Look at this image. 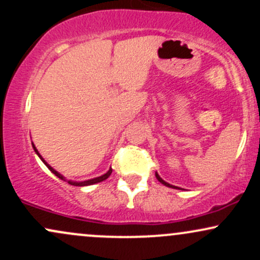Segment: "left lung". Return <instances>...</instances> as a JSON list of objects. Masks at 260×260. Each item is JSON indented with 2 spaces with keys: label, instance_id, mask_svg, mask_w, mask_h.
<instances>
[{
  "label": "left lung",
  "instance_id": "1",
  "mask_svg": "<svg viewBox=\"0 0 260 260\" xmlns=\"http://www.w3.org/2000/svg\"><path fill=\"white\" fill-rule=\"evenodd\" d=\"M155 176H156V178H157V181L159 182H161V183L164 184V186H166V187H170V188H175V189H180V188L178 187H176V186H172V184H170V183H168V182H165L162 180V178L160 177L159 175H157V172H155Z\"/></svg>",
  "mask_w": 260,
  "mask_h": 260
}]
</instances>
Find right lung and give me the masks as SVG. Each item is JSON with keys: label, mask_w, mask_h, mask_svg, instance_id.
I'll list each match as a JSON object with an SVG mask.
<instances>
[{"label": "right lung", "mask_w": 260, "mask_h": 260, "mask_svg": "<svg viewBox=\"0 0 260 260\" xmlns=\"http://www.w3.org/2000/svg\"><path fill=\"white\" fill-rule=\"evenodd\" d=\"M31 144H32V143H31ZM32 148H34L35 153H37V154H38V156H39V157H40V159H41V161H43V162L45 164V165H46V166H47V169H49V170H50V171H51L53 175H56V176H57V177H58V178H61V180H63V181H66V178L63 177V176H62L61 174H59V172H57V171H56V170H53V169L51 168V166H50V165H49V164H47V162H46V161H45V160H44V157H43V156H41V155H40V154H39L38 149H37V148H35V145H34V144H32ZM111 172H112V169H110V170H109V171H107L105 175H103V176H99V177H95V178H91V180H86V181H82V182H76V181H67V182H68V183H70V184H72V186H79V187H83V186H90V184H95V183H99V182H103V181H105V180H106V178H107V177H109V176H110V175H111Z\"/></svg>", "instance_id": "add662e5"}]
</instances>
